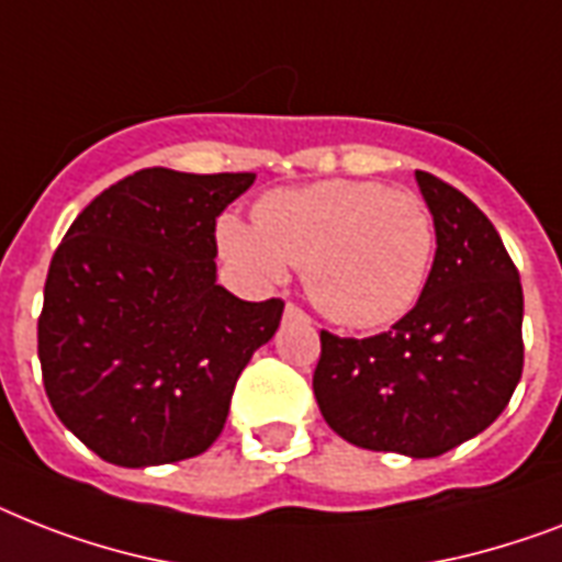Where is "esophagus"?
Listing matches in <instances>:
<instances>
[{"label":"esophagus","instance_id":"1","mask_svg":"<svg viewBox=\"0 0 562 562\" xmlns=\"http://www.w3.org/2000/svg\"><path fill=\"white\" fill-rule=\"evenodd\" d=\"M284 318H295V322H307V313L302 307H295V304H286L284 307Z\"/></svg>","mask_w":562,"mask_h":562}]
</instances>
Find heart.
I'll return each instance as SVG.
<instances>
[{"label": "heart", "mask_w": 562, "mask_h": 562, "mask_svg": "<svg viewBox=\"0 0 562 562\" xmlns=\"http://www.w3.org/2000/svg\"><path fill=\"white\" fill-rule=\"evenodd\" d=\"M255 226L220 220L223 258L258 284L302 267L310 302L342 327H383L424 293L435 255L426 203L380 182L325 179L281 188L255 205Z\"/></svg>", "instance_id": "b5f03b06"}]
</instances>
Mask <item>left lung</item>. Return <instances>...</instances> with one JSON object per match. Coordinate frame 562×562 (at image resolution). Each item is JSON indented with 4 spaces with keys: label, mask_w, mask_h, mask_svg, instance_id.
Returning a JSON list of instances; mask_svg holds the SVG:
<instances>
[{
    "label": "left lung",
    "mask_w": 562,
    "mask_h": 562,
    "mask_svg": "<svg viewBox=\"0 0 562 562\" xmlns=\"http://www.w3.org/2000/svg\"><path fill=\"white\" fill-rule=\"evenodd\" d=\"M435 223L424 293L380 336L322 330L313 394L339 438L435 459L502 415L522 376V284L479 205L415 170Z\"/></svg>",
    "instance_id": "1"
}]
</instances>
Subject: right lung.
I'll return each mask as SVG.
<instances>
[{
  "label": "right lung",
  "mask_w": 562,
  "mask_h": 562,
  "mask_svg": "<svg viewBox=\"0 0 562 562\" xmlns=\"http://www.w3.org/2000/svg\"><path fill=\"white\" fill-rule=\"evenodd\" d=\"M255 173L145 168L98 194L52 258L37 325L54 415L119 467L217 441L240 371L284 302L217 284V217Z\"/></svg>",
  "instance_id": "add662e5"
}]
</instances>
